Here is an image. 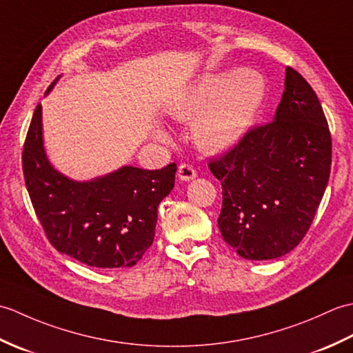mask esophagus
<instances>
[{
	"instance_id": "1",
	"label": "esophagus",
	"mask_w": 353,
	"mask_h": 353,
	"mask_svg": "<svg viewBox=\"0 0 353 353\" xmlns=\"http://www.w3.org/2000/svg\"><path fill=\"white\" fill-rule=\"evenodd\" d=\"M177 174H179V179H181L182 182H190V181H192V179H196L197 171L194 170L192 165L182 163V165H179Z\"/></svg>"
}]
</instances>
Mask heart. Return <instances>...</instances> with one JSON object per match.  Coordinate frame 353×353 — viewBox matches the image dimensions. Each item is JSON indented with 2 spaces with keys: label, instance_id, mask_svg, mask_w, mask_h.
Segmentation results:
<instances>
[{
  "label": "heart",
  "instance_id": "obj_1",
  "mask_svg": "<svg viewBox=\"0 0 353 353\" xmlns=\"http://www.w3.org/2000/svg\"><path fill=\"white\" fill-rule=\"evenodd\" d=\"M265 97V81L252 70L208 74L172 106V118L196 121L194 137L206 152H221L244 137ZM165 139V134H159Z\"/></svg>",
  "mask_w": 353,
  "mask_h": 353
}]
</instances>
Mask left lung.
<instances>
[{"instance_id":"left-lung-1","label":"left lung","mask_w":353,"mask_h":353,"mask_svg":"<svg viewBox=\"0 0 353 353\" xmlns=\"http://www.w3.org/2000/svg\"><path fill=\"white\" fill-rule=\"evenodd\" d=\"M332 141L316 92L287 66L274 119L209 162L221 182L219 229L239 256L267 261L302 241L329 181Z\"/></svg>"}]
</instances>
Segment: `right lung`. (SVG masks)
I'll use <instances>...</instances> for the list:
<instances>
[{"label": "right lung", "instance_id": "right-lung-1", "mask_svg": "<svg viewBox=\"0 0 353 353\" xmlns=\"http://www.w3.org/2000/svg\"><path fill=\"white\" fill-rule=\"evenodd\" d=\"M22 170L34 212L57 252L89 267L121 268L137 264L153 244L157 206L174 186L177 167L142 170L129 165L89 182L71 181L47 159L42 106L37 104Z\"/></svg>", "mask_w": 353, "mask_h": 353}]
</instances>
